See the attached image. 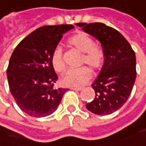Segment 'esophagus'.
I'll return each mask as SVG.
<instances>
[{"label": "esophagus", "instance_id": "esophagus-1", "mask_svg": "<svg viewBox=\"0 0 146 146\" xmlns=\"http://www.w3.org/2000/svg\"><path fill=\"white\" fill-rule=\"evenodd\" d=\"M72 90H74V91H82V88H81V87H79V88H77V87H74V88H72Z\"/></svg>", "mask_w": 146, "mask_h": 146}]
</instances>
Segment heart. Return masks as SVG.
<instances>
[{"label": "heart", "instance_id": "b5f03b06", "mask_svg": "<svg viewBox=\"0 0 146 146\" xmlns=\"http://www.w3.org/2000/svg\"><path fill=\"white\" fill-rule=\"evenodd\" d=\"M68 44L82 52L81 64H86L94 70H99L103 66L105 62L104 50L101 46L96 45L94 39L85 32H77L69 37ZM51 64L57 72H63L66 68L62 48L59 46H55L51 54ZM92 76L91 69L87 66H82L67 71L62 77L61 82L65 86L81 87L91 80Z\"/></svg>", "mask_w": 146, "mask_h": 146}]
</instances>
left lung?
<instances>
[{
	"label": "left lung",
	"instance_id": "8db88e82",
	"mask_svg": "<svg viewBox=\"0 0 146 146\" xmlns=\"http://www.w3.org/2000/svg\"><path fill=\"white\" fill-rule=\"evenodd\" d=\"M82 30L101 43L105 62L99 77L92 84L95 99L86 104L97 115H110L127 102L136 77L135 54L121 33L103 23H77Z\"/></svg>",
	"mask_w": 146,
	"mask_h": 146
}]
</instances>
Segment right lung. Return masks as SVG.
I'll return each mask as SVG.
<instances>
[{
    "instance_id": "1",
    "label": "right lung",
    "mask_w": 146,
    "mask_h": 146,
    "mask_svg": "<svg viewBox=\"0 0 146 146\" xmlns=\"http://www.w3.org/2000/svg\"><path fill=\"white\" fill-rule=\"evenodd\" d=\"M72 25L43 26L19 42L7 68L10 91L17 105L34 117L51 115L56 110L64 88L54 89L58 76L51 64V54L64 32Z\"/></svg>"
}]
</instances>
